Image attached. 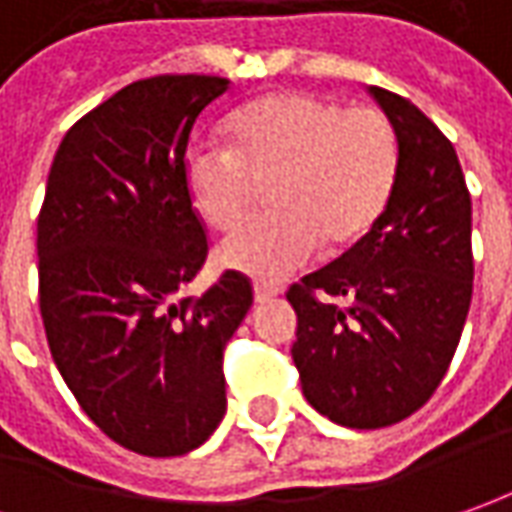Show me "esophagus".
Wrapping results in <instances>:
<instances>
[{"mask_svg":"<svg viewBox=\"0 0 512 512\" xmlns=\"http://www.w3.org/2000/svg\"><path fill=\"white\" fill-rule=\"evenodd\" d=\"M280 291H277V285H266V283H257L255 285V300L257 302H269L274 300Z\"/></svg>","mask_w":512,"mask_h":512,"instance_id":"obj_1","label":"esophagus"}]
</instances>
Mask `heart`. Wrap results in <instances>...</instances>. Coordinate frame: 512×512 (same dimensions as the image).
Segmentation results:
<instances>
[{"label": "heart", "instance_id": "obj_1", "mask_svg": "<svg viewBox=\"0 0 512 512\" xmlns=\"http://www.w3.org/2000/svg\"><path fill=\"white\" fill-rule=\"evenodd\" d=\"M229 131V148L187 159L193 207L210 227L235 229L271 190L274 215L221 241L224 269L277 283L308 266L322 241H361L387 210L401 151L384 111L283 92L246 106Z\"/></svg>", "mask_w": 512, "mask_h": 512}]
</instances>
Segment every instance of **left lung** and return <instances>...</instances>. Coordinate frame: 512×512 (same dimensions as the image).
Segmentation results:
<instances>
[{"label":"left lung","mask_w":512,"mask_h":512,"mask_svg":"<svg viewBox=\"0 0 512 512\" xmlns=\"http://www.w3.org/2000/svg\"><path fill=\"white\" fill-rule=\"evenodd\" d=\"M398 137V179L373 229L285 297L302 392L350 429L415 415L457 353L474 294L471 193L448 137L406 97L370 86Z\"/></svg>","instance_id":"obj_1"}]
</instances>
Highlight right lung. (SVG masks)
I'll return each instance as SVG.
<instances>
[{
  "instance_id": "1",
  "label": "right lung",
  "mask_w": 512,
  "mask_h": 512,
  "mask_svg": "<svg viewBox=\"0 0 512 512\" xmlns=\"http://www.w3.org/2000/svg\"><path fill=\"white\" fill-rule=\"evenodd\" d=\"M227 89L218 75H156L103 100L61 139L38 212L52 361L97 429L145 457L187 454L221 423L224 347L255 300L232 269L176 300L210 252L184 154Z\"/></svg>"
}]
</instances>
